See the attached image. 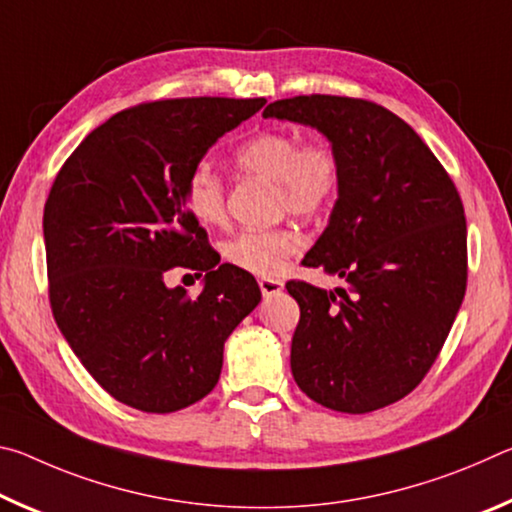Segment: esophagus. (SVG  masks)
<instances>
[{
    "label": "esophagus",
    "mask_w": 512,
    "mask_h": 512,
    "mask_svg": "<svg viewBox=\"0 0 512 512\" xmlns=\"http://www.w3.org/2000/svg\"><path fill=\"white\" fill-rule=\"evenodd\" d=\"M259 289H262V296L268 298V296H277V293H282L284 284L280 280H271V277H262V280H259Z\"/></svg>",
    "instance_id": "34e87169"
}]
</instances>
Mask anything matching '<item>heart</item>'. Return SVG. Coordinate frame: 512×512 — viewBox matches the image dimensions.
Wrapping results in <instances>:
<instances>
[{
    "label": "heart",
    "instance_id": "heart-1",
    "mask_svg": "<svg viewBox=\"0 0 512 512\" xmlns=\"http://www.w3.org/2000/svg\"><path fill=\"white\" fill-rule=\"evenodd\" d=\"M241 171L266 178L280 189L282 210L298 216L325 212L339 194L341 162L327 142H300L287 131H264L250 137L235 151ZM187 205L201 223L219 225L225 221L223 178L207 164L189 173ZM302 248V237L291 228L244 230L225 241L223 257L232 266L253 275L273 277L287 266Z\"/></svg>",
    "mask_w": 512,
    "mask_h": 512
}]
</instances>
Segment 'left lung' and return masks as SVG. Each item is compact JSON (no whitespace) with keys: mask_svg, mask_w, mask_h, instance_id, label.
Returning a JSON list of instances; mask_svg holds the SVG:
<instances>
[{"mask_svg":"<svg viewBox=\"0 0 512 512\" xmlns=\"http://www.w3.org/2000/svg\"><path fill=\"white\" fill-rule=\"evenodd\" d=\"M262 117L316 128L341 162L339 198L302 264L348 287L287 282L300 305L293 379L332 411L384 409L424 379L461 309V196L420 135L372 101L311 94L268 103Z\"/></svg>","mask_w":512,"mask_h":512,"instance_id":"8db88e82","label":"left lung"}]
</instances>
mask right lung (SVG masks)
I'll return each instance as SVG.
<instances>
[{"label":"right lung","mask_w":512,"mask_h":512,"mask_svg":"<svg viewBox=\"0 0 512 512\" xmlns=\"http://www.w3.org/2000/svg\"><path fill=\"white\" fill-rule=\"evenodd\" d=\"M264 99H167L121 110L85 137L42 216L49 302L69 348L115 400L171 413L212 391L223 345L253 311L255 277L207 244L187 178ZM206 273L189 299L163 275Z\"/></svg>","instance_id":"right-lung-1"}]
</instances>
